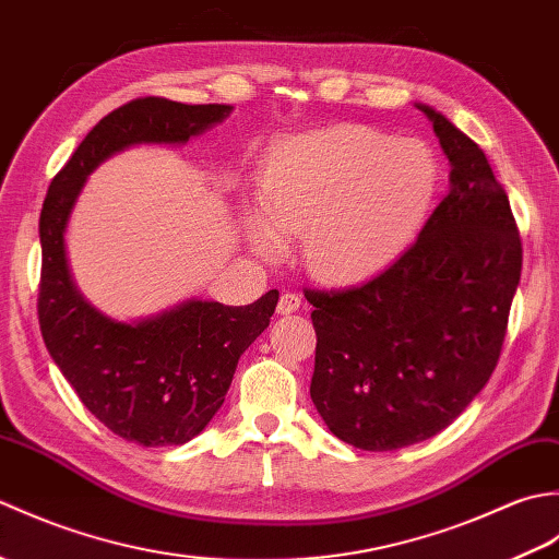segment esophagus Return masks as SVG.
<instances>
[{
	"mask_svg": "<svg viewBox=\"0 0 559 559\" xmlns=\"http://www.w3.org/2000/svg\"><path fill=\"white\" fill-rule=\"evenodd\" d=\"M300 305H302L300 295H295V293H281L278 312H281V314H293V312L300 310Z\"/></svg>",
	"mask_w": 559,
	"mask_h": 559,
	"instance_id": "obj_1",
	"label": "esophagus"
}]
</instances>
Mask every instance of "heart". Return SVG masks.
<instances>
[{
    "label": "heart",
    "mask_w": 559,
    "mask_h": 559,
    "mask_svg": "<svg viewBox=\"0 0 559 559\" xmlns=\"http://www.w3.org/2000/svg\"><path fill=\"white\" fill-rule=\"evenodd\" d=\"M442 182L430 144L343 124L283 141L257 177L259 213L247 240L281 252L302 237L305 264L326 283H355L394 264L415 242Z\"/></svg>",
    "instance_id": "heart-1"
}]
</instances>
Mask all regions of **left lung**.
Instances as JSON below:
<instances>
[{
    "mask_svg": "<svg viewBox=\"0 0 559 559\" xmlns=\"http://www.w3.org/2000/svg\"><path fill=\"white\" fill-rule=\"evenodd\" d=\"M449 194L408 252L346 290H305L310 396L346 444L394 451L442 432L488 384L521 278V237L483 148L425 103Z\"/></svg>",
    "mask_w": 559,
    "mask_h": 559,
    "instance_id": "1",
    "label": "left lung"
}]
</instances>
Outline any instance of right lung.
<instances>
[{
    "label": "right lung",
    "mask_w": 559,
    "mask_h": 559,
    "mask_svg": "<svg viewBox=\"0 0 559 559\" xmlns=\"http://www.w3.org/2000/svg\"><path fill=\"white\" fill-rule=\"evenodd\" d=\"M230 105L136 98L91 129L47 189L40 211L38 319L47 350L81 403L127 442L185 444L223 406L240 355L271 322L278 290L252 305L187 300L141 322H117L79 293L64 233L86 177L134 144H187Z\"/></svg>",
    "instance_id": "add662e5"
}]
</instances>
